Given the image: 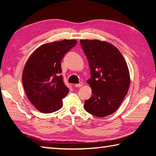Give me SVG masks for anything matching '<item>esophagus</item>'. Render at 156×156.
<instances>
[{"mask_svg":"<svg viewBox=\"0 0 156 156\" xmlns=\"http://www.w3.org/2000/svg\"><path fill=\"white\" fill-rule=\"evenodd\" d=\"M82 86H83V83H82V82H80V83H79V84H75V87H76V88H79V87H82Z\"/></svg>","mask_w":156,"mask_h":156,"instance_id":"34e87169","label":"esophagus"}]
</instances>
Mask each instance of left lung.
<instances>
[{
  "label": "left lung",
  "instance_id": "8db88e82",
  "mask_svg": "<svg viewBox=\"0 0 156 156\" xmlns=\"http://www.w3.org/2000/svg\"><path fill=\"white\" fill-rule=\"evenodd\" d=\"M88 59L90 78L87 80L92 95L84 102V109L96 117H104L117 110L130 84V76L123 56L107 41L82 39Z\"/></svg>",
  "mask_w": 156,
  "mask_h": 156
}]
</instances>
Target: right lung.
<instances>
[{"label": "right lung", "instance_id": "add662e5", "mask_svg": "<svg viewBox=\"0 0 156 156\" xmlns=\"http://www.w3.org/2000/svg\"><path fill=\"white\" fill-rule=\"evenodd\" d=\"M77 44L75 39H64L41 45L30 55L25 66L22 82L27 98L44 113L61 108L69 88L64 83L61 61Z\"/></svg>", "mask_w": 156, "mask_h": 156}]
</instances>
